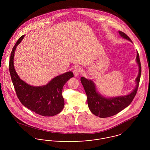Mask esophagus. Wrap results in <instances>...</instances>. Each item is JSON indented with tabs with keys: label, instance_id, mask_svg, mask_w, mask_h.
<instances>
[{
	"label": "esophagus",
	"instance_id": "34e87169",
	"mask_svg": "<svg viewBox=\"0 0 150 150\" xmlns=\"http://www.w3.org/2000/svg\"><path fill=\"white\" fill-rule=\"evenodd\" d=\"M81 68L79 67H76L74 68V70H73V72H74V74L75 75V76L76 77H78L80 74H81Z\"/></svg>",
	"mask_w": 150,
	"mask_h": 150
}]
</instances>
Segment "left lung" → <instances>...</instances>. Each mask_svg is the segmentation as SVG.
I'll use <instances>...</instances> for the list:
<instances>
[{"label":"left lung","mask_w":150,"mask_h":150,"mask_svg":"<svg viewBox=\"0 0 150 150\" xmlns=\"http://www.w3.org/2000/svg\"><path fill=\"white\" fill-rule=\"evenodd\" d=\"M119 33L122 38L132 43L128 36L125 33L120 31H119ZM136 60L139 69L138 76L135 80L136 86L130 93L127 95L112 97L103 96L97 91L93 80L83 76L80 78L87 96L88 106L92 114L101 118L110 117L117 114L130 104L137 92L141 74V64L138 52H137Z\"/></svg>","instance_id":"left-lung-1"}]
</instances>
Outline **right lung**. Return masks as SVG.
<instances>
[{"instance_id":"right-lung-1","label":"right lung","mask_w":150,"mask_h":150,"mask_svg":"<svg viewBox=\"0 0 150 150\" xmlns=\"http://www.w3.org/2000/svg\"><path fill=\"white\" fill-rule=\"evenodd\" d=\"M24 37L25 35L21 36L16 43L9 60V72L16 92L22 104L36 114L44 116H54L64 107L62 89L65 83L74 77V74L72 71L65 72L42 86H31L22 80L15 70L14 57L17 46Z\"/></svg>"}]
</instances>
